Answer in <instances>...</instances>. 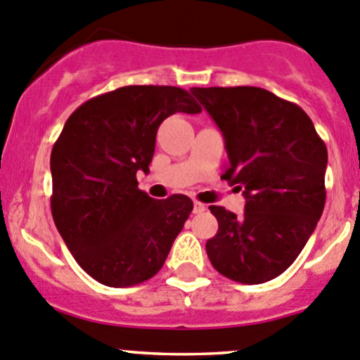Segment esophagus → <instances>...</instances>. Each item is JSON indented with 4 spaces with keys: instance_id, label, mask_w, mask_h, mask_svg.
Masks as SVG:
<instances>
[{
    "instance_id": "34e87169",
    "label": "esophagus",
    "mask_w": 360,
    "mask_h": 360,
    "mask_svg": "<svg viewBox=\"0 0 360 360\" xmlns=\"http://www.w3.org/2000/svg\"><path fill=\"white\" fill-rule=\"evenodd\" d=\"M207 207H205V203H202V202H195L193 203V212L195 214H200V212H203V210H205Z\"/></svg>"
}]
</instances>
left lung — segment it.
<instances>
[{
    "instance_id": "obj_1",
    "label": "left lung",
    "mask_w": 360,
    "mask_h": 360,
    "mask_svg": "<svg viewBox=\"0 0 360 360\" xmlns=\"http://www.w3.org/2000/svg\"><path fill=\"white\" fill-rule=\"evenodd\" d=\"M191 94L223 132L221 179L245 197L242 216L209 207L219 228L207 256L224 277L263 284L291 266L321 219L326 144L300 106L259 86H195Z\"/></svg>"
}]
</instances>
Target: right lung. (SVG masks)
<instances>
[{
  "instance_id": "right-lung-1",
  "label": "right lung",
  "mask_w": 360,
  "mask_h": 360,
  "mask_svg": "<svg viewBox=\"0 0 360 360\" xmlns=\"http://www.w3.org/2000/svg\"><path fill=\"white\" fill-rule=\"evenodd\" d=\"M179 86L130 85L86 101L68 118L50 157L52 216L79 266L110 288L157 275L193 202L155 200L137 188L150 172L160 123L200 112Z\"/></svg>"
}]
</instances>
